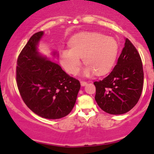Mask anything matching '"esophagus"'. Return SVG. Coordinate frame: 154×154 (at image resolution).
<instances>
[{
    "mask_svg": "<svg viewBox=\"0 0 154 154\" xmlns=\"http://www.w3.org/2000/svg\"><path fill=\"white\" fill-rule=\"evenodd\" d=\"M86 84H87V82H83V81H82V82H81V85H82V86H86Z\"/></svg>",
    "mask_w": 154,
    "mask_h": 154,
    "instance_id": "esophagus-1",
    "label": "esophagus"
}]
</instances>
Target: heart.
Masks as SVG:
<instances>
[{"mask_svg":"<svg viewBox=\"0 0 154 154\" xmlns=\"http://www.w3.org/2000/svg\"><path fill=\"white\" fill-rule=\"evenodd\" d=\"M70 49L60 51V63L70 74L75 75L80 69L82 58L86 75H103L109 72L116 60L118 44L112 37L99 32H82L69 41Z\"/></svg>","mask_w":154,"mask_h":154,"instance_id":"b5f03b06","label":"heart"}]
</instances>
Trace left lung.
<instances>
[{
  "instance_id": "obj_1",
  "label": "left lung",
  "mask_w": 154,
  "mask_h": 154,
  "mask_svg": "<svg viewBox=\"0 0 154 154\" xmlns=\"http://www.w3.org/2000/svg\"><path fill=\"white\" fill-rule=\"evenodd\" d=\"M143 63L139 52L128 38L111 72L94 82L95 100L102 110L110 114L127 113L137 103L143 91Z\"/></svg>"
}]
</instances>
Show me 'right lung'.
<instances>
[{
    "label": "right lung",
    "instance_id": "add662e5",
    "mask_svg": "<svg viewBox=\"0 0 154 154\" xmlns=\"http://www.w3.org/2000/svg\"><path fill=\"white\" fill-rule=\"evenodd\" d=\"M44 32L31 36L17 62V87L24 103L39 116L57 119L73 108L81 84L60 65L40 56L38 43Z\"/></svg>",
    "mask_w": 154,
    "mask_h": 154
}]
</instances>
